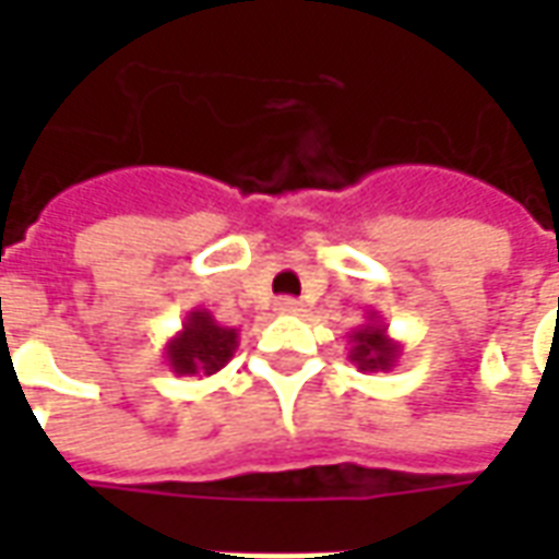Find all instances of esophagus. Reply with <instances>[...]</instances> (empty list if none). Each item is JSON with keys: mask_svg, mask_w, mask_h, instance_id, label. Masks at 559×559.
<instances>
[{"mask_svg": "<svg viewBox=\"0 0 559 559\" xmlns=\"http://www.w3.org/2000/svg\"><path fill=\"white\" fill-rule=\"evenodd\" d=\"M275 311H278V314H299V311H302V302H299V299H278V302H275Z\"/></svg>", "mask_w": 559, "mask_h": 559, "instance_id": "esophagus-1", "label": "esophagus"}]
</instances>
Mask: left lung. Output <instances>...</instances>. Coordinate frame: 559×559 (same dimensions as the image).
<instances>
[{
	"label": "left lung",
	"instance_id": "obj_1",
	"mask_svg": "<svg viewBox=\"0 0 559 559\" xmlns=\"http://www.w3.org/2000/svg\"><path fill=\"white\" fill-rule=\"evenodd\" d=\"M401 353H404L401 341L389 335L386 323H380L377 311L368 314V323H362V326L350 332V353H347V359L362 374H368V371L371 374L374 371H392L399 365Z\"/></svg>",
	"mask_w": 559,
	"mask_h": 559
}]
</instances>
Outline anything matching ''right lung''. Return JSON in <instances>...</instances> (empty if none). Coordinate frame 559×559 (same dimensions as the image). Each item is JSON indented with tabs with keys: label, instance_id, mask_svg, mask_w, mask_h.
Here are the masks:
<instances>
[{
	"label": "right lung",
	"instance_id": "add662e5",
	"mask_svg": "<svg viewBox=\"0 0 559 559\" xmlns=\"http://www.w3.org/2000/svg\"><path fill=\"white\" fill-rule=\"evenodd\" d=\"M239 347V329L221 326L206 308H191L182 329L164 344V362L176 377H212Z\"/></svg>",
	"mask_w": 559,
	"mask_h": 559
}]
</instances>
